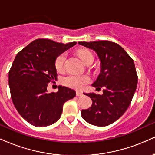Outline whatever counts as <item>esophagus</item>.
<instances>
[{
  "mask_svg": "<svg viewBox=\"0 0 155 155\" xmlns=\"http://www.w3.org/2000/svg\"><path fill=\"white\" fill-rule=\"evenodd\" d=\"M83 95V92H80V91H76V96L79 97V96Z\"/></svg>",
  "mask_w": 155,
  "mask_h": 155,
  "instance_id": "obj_1",
  "label": "esophagus"
}]
</instances>
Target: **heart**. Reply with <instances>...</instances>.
Returning <instances> with one entry per match:
<instances>
[{"mask_svg":"<svg viewBox=\"0 0 155 155\" xmlns=\"http://www.w3.org/2000/svg\"><path fill=\"white\" fill-rule=\"evenodd\" d=\"M78 54L83 62L87 63L90 59H93V55L90 51L86 49H80L78 51ZM66 59L65 53H61L58 55L54 60L55 68L58 71H63L65 68V63ZM90 81V78L87 75H76V74H69L62 79V84L65 86L70 88L81 90L85 84Z\"/></svg>","mask_w":155,"mask_h":155,"instance_id":"heart-1","label":"heart"}]
</instances>
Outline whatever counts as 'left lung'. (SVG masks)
Listing matches in <instances>:
<instances>
[{
	"mask_svg": "<svg viewBox=\"0 0 155 155\" xmlns=\"http://www.w3.org/2000/svg\"><path fill=\"white\" fill-rule=\"evenodd\" d=\"M93 49L101 60V71L94 87L104 88L103 95L84 93L92 99L90 108L81 110L82 118L95 126H107L126 111L132 101L138 83L133 60L125 50L109 41L79 42Z\"/></svg>",
	"mask_w": 155,
	"mask_h": 155,
	"instance_id": "8db88e82",
	"label": "left lung"
}]
</instances>
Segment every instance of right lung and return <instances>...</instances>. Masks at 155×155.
<instances>
[{"label":"right lung","instance_id":"right-lung-1","mask_svg":"<svg viewBox=\"0 0 155 155\" xmlns=\"http://www.w3.org/2000/svg\"><path fill=\"white\" fill-rule=\"evenodd\" d=\"M76 42L64 44L50 39H35L22 49L8 72L11 97L24 120L36 127H46L61 117L63 104L76 92L58 86L57 92H47V86L57 79L55 58Z\"/></svg>","mask_w":155,"mask_h":155}]
</instances>
